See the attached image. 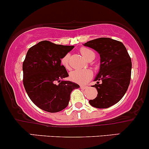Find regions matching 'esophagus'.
<instances>
[{"mask_svg": "<svg viewBox=\"0 0 149 149\" xmlns=\"http://www.w3.org/2000/svg\"><path fill=\"white\" fill-rule=\"evenodd\" d=\"M88 86H81V89H86L87 88Z\"/></svg>", "mask_w": 149, "mask_h": 149, "instance_id": "esophagus-1", "label": "esophagus"}]
</instances>
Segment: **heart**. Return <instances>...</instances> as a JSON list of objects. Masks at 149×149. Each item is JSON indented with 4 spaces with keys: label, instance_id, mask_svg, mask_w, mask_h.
<instances>
[{
    "label": "heart",
    "instance_id": "b5f03b06",
    "mask_svg": "<svg viewBox=\"0 0 149 149\" xmlns=\"http://www.w3.org/2000/svg\"><path fill=\"white\" fill-rule=\"evenodd\" d=\"M81 54L86 60L91 56H93L94 53L91 50L86 48H82L81 49ZM61 64L63 67L68 69L69 68V55L66 54L61 59ZM93 76V73L91 70L88 69H76L70 73V79L73 82L80 84H85Z\"/></svg>",
    "mask_w": 149,
    "mask_h": 149
}]
</instances>
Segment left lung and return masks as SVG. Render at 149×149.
<instances>
[{"label": "left lung", "mask_w": 149, "mask_h": 149, "mask_svg": "<svg viewBox=\"0 0 149 149\" xmlns=\"http://www.w3.org/2000/svg\"><path fill=\"white\" fill-rule=\"evenodd\" d=\"M84 46L93 48L100 55L99 71L93 86L98 94L89 103L98 109L111 107L123 98L129 86L132 68L131 58L121 42L110 38L89 40Z\"/></svg>", "instance_id": "8db88e82"}]
</instances>
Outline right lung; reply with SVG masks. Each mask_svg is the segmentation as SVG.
I'll return each instance as SVG.
<instances>
[{
	"mask_svg": "<svg viewBox=\"0 0 149 149\" xmlns=\"http://www.w3.org/2000/svg\"><path fill=\"white\" fill-rule=\"evenodd\" d=\"M73 46L43 40L30 48L23 63V85L33 103L45 111L56 113L67 107L72 91L79 85L64 81L68 74L61 64ZM56 81L59 84H56Z\"/></svg>",
	"mask_w": 149,
	"mask_h": 149,
	"instance_id": "right-lung-1",
	"label": "right lung"
}]
</instances>
